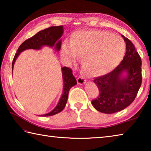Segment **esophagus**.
Returning <instances> with one entry per match:
<instances>
[{"instance_id": "esophagus-1", "label": "esophagus", "mask_w": 151, "mask_h": 151, "mask_svg": "<svg viewBox=\"0 0 151 151\" xmlns=\"http://www.w3.org/2000/svg\"><path fill=\"white\" fill-rule=\"evenodd\" d=\"M76 80H77V83L80 85H83L86 83V78L84 76H78Z\"/></svg>"}]
</instances>
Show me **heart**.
I'll list each match as a JSON object with an SVG mask.
<instances>
[{"instance_id": "heart-1", "label": "heart", "mask_w": 151, "mask_h": 151, "mask_svg": "<svg viewBox=\"0 0 151 151\" xmlns=\"http://www.w3.org/2000/svg\"><path fill=\"white\" fill-rule=\"evenodd\" d=\"M125 44L118 36L101 30L73 33L70 45L64 42L62 55L75 60L83 57L82 68L88 75L99 76L111 72L121 62Z\"/></svg>"}]
</instances>
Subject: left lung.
<instances>
[{"label": "left lung", "mask_w": 151, "mask_h": 151, "mask_svg": "<svg viewBox=\"0 0 151 151\" xmlns=\"http://www.w3.org/2000/svg\"><path fill=\"white\" fill-rule=\"evenodd\" d=\"M122 37L127 50L123 60L111 72L94 80L99 94L91 103L103 113H114L127 108L134 101L141 86V58L131 40ZM123 72L127 76L122 78Z\"/></svg>", "instance_id": "1"}]
</instances>
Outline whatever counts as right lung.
Here are the masks:
<instances>
[{
	"label": "right lung",
	"instance_id": "1",
	"mask_svg": "<svg viewBox=\"0 0 151 151\" xmlns=\"http://www.w3.org/2000/svg\"><path fill=\"white\" fill-rule=\"evenodd\" d=\"M63 33V26L50 27L45 30H40L37 32L33 37L29 38L22 43L18 48L17 53L14 55V57L12 60V71L13 69V66L15 60L18 56L22 51L27 49H40L42 46H48L52 47L55 46V48L58 50H60L61 47V40H58ZM63 76L64 81V88L63 95L58 103L57 106L50 112L49 113L43 114V116H52L54 114L58 113L63 111L65 107L66 103L67 102L68 92L72 86L77 84L75 76L73 75V71L71 68L64 66L62 68Z\"/></svg>",
	"mask_w": 151,
	"mask_h": 151
}]
</instances>
